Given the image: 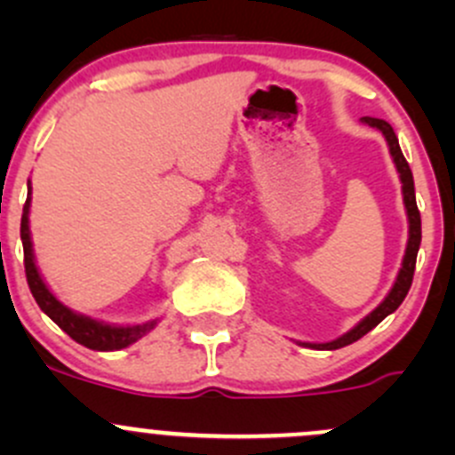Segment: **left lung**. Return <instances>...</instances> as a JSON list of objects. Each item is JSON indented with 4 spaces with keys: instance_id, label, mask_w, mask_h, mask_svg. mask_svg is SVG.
<instances>
[{
    "instance_id": "8db88e82",
    "label": "left lung",
    "mask_w": 455,
    "mask_h": 455,
    "mask_svg": "<svg viewBox=\"0 0 455 455\" xmlns=\"http://www.w3.org/2000/svg\"><path fill=\"white\" fill-rule=\"evenodd\" d=\"M363 123L368 125L376 127V130L383 132L385 140L389 145V154H392L394 164H396L398 173H401V182H403V202H405V209H407V220H410V240H407V249H405V257H403V268L398 270V277L394 282L392 291L389 295L376 306L371 313L365 316L363 321L355 325L350 332H346L343 337L334 339V341L328 343H299V346L306 347H315V350H339L343 346H350V343L359 341L363 334H368L371 328L380 323L387 315H392L398 306L403 304V299L407 297L411 286V279H414V268H416V255H419L420 249V211L416 206V191H414V176H411V169L407 164L405 156H403L401 145H398L396 134H394L392 125L387 121H380V118H371V116H363Z\"/></svg>"
}]
</instances>
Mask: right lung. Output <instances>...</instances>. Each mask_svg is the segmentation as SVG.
Returning a JSON list of instances; mask_svg holds the SVG:
<instances>
[{
  "label": "right lung",
  "mask_w": 455,
  "mask_h": 455,
  "mask_svg": "<svg viewBox=\"0 0 455 455\" xmlns=\"http://www.w3.org/2000/svg\"><path fill=\"white\" fill-rule=\"evenodd\" d=\"M28 211H30V185H28V198L24 204V215H21V244H24V266H26V279L35 301L39 308L44 310L68 337L75 339L81 346L90 347V350L99 352H112L123 350V347L132 346L145 337L147 332L156 328L158 319L147 321V323L139 325H108L103 321L90 319V316L72 313L68 306H63L57 297L50 292L45 282L41 279L39 270L35 264V253H32V242H30V227H28Z\"/></svg>",
  "instance_id": "obj_1"
}]
</instances>
